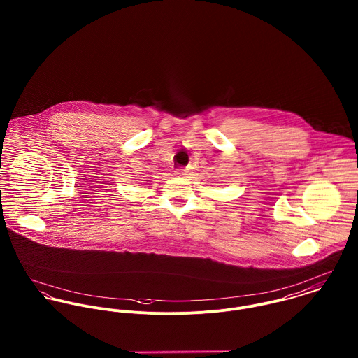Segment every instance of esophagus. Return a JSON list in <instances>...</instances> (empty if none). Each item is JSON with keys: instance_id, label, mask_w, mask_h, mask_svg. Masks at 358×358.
Returning a JSON list of instances; mask_svg holds the SVG:
<instances>
[{"instance_id": "34e87169", "label": "esophagus", "mask_w": 358, "mask_h": 358, "mask_svg": "<svg viewBox=\"0 0 358 358\" xmlns=\"http://www.w3.org/2000/svg\"><path fill=\"white\" fill-rule=\"evenodd\" d=\"M175 172V175H186V169H182V168H179V169H176V171H173Z\"/></svg>"}]
</instances>
